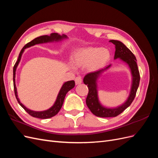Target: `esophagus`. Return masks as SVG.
Wrapping results in <instances>:
<instances>
[{"label":"esophagus","instance_id":"obj_1","mask_svg":"<svg viewBox=\"0 0 158 158\" xmlns=\"http://www.w3.org/2000/svg\"><path fill=\"white\" fill-rule=\"evenodd\" d=\"M82 82V78L80 77V76H78V77H76L75 79V83L76 85H78L80 84Z\"/></svg>","mask_w":158,"mask_h":158}]
</instances>
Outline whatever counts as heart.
Masks as SVG:
<instances>
[{
    "instance_id": "heart-1",
    "label": "heart",
    "mask_w": 158,
    "mask_h": 158,
    "mask_svg": "<svg viewBox=\"0 0 158 158\" xmlns=\"http://www.w3.org/2000/svg\"><path fill=\"white\" fill-rule=\"evenodd\" d=\"M110 58V52L102 47H88L78 51L74 55L73 63L76 66L88 65L90 71H95L106 64Z\"/></svg>"
}]
</instances>
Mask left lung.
Here are the masks:
<instances>
[{"label": "left lung", "instance_id": "1", "mask_svg": "<svg viewBox=\"0 0 158 158\" xmlns=\"http://www.w3.org/2000/svg\"><path fill=\"white\" fill-rule=\"evenodd\" d=\"M109 42H111L115 45L114 59H119L121 60L128 64L130 69L132 75V84L130 94L126 102L121 106L117 107L109 108L103 106L99 102L98 91V81L100 76L111 67V64L106 66L104 69L95 71L94 73H88L84 76L83 82L85 85H88L89 89V92L86 98V105L91 112L95 116L99 117H117L125 111L128 107L130 106L136 96L140 79L139 70H138L136 63V59L131 50L120 41L110 40Z\"/></svg>", "mask_w": 158, "mask_h": 158}]
</instances>
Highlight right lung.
I'll return each instance as SVG.
<instances>
[{
  "instance_id": "obj_1",
  "label": "right lung",
  "mask_w": 158,
  "mask_h": 158,
  "mask_svg": "<svg viewBox=\"0 0 158 158\" xmlns=\"http://www.w3.org/2000/svg\"><path fill=\"white\" fill-rule=\"evenodd\" d=\"M66 38H68V37L66 35L63 34L62 35H60L59 34V33H51L50 35H42V36L35 38L34 40L28 43V44H27L24 47H23L22 49L21 50V51L20 52V54H19L18 60L16 61V64L14 66V68H13L14 89V93H15L16 99H17L18 103L20 105V106L23 109H24L28 114H30L31 116H32L33 117L45 119V118H51L52 117L56 115V114L58 113L59 111H60V109L62 107V106H63L64 100V98L66 96V94L68 93L69 91H70L71 89H73L74 87L75 82L74 80H70V81H68V82H66L63 84V85H62V87L59 91L58 95H57V98L56 99V101H55V103L53 104V106H52L51 107H50L49 109L45 110V111H33V110L27 109L26 106H23V105L20 102V99H19V98H18L17 88L16 86V82H15L16 69L18 67L19 63H20L23 52L26 48H28V47H30L33 46L35 45L41 44H47V43H52V42H59V41H60L64 39H66Z\"/></svg>"
}]
</instances>
